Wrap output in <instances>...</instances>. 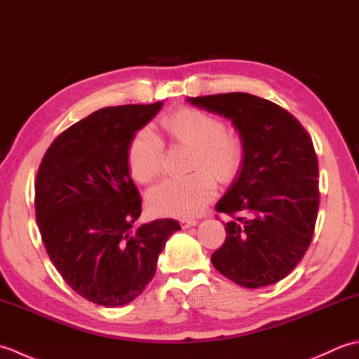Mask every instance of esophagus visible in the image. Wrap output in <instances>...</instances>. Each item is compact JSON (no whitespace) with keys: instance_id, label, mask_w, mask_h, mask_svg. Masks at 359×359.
Here are the masks:
<instances>
[{"instance_id":"esophagus-1","label":"esophagus","mask_w":359,"mask_h":359,"mask_svg":"<svg viewBox=\"0 0 359 359\" xmlns=\"http://www.w3.org/2000/svg\"><path fill=\"white\" fill-rule=\"evenodd\" d=\"M180 225L182 228H191L194 225H197L196 219H180Z\"/></svg>"}]
</instances>
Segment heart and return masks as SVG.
Listing matches in <instances>:
<instances>
[{
	"instance_id": "obj_1",
	"label": "heart",
	"mask_w": 359,
	"mask_h": 359,
	"mask_svg": "<svg viewBox=\"0 0 359 359\" xmlns=\"http://www.w3.org/2000/svg\"><path fill=\"white\" fill-rule=\"evenodd\" d=\"M160 129L170 143L193 148L185 177L166 179L147 196L149 210L157 216L189 217L207 207L216 194V175L230 182L242 170L245 147L242 137L226 129L222 118L194 108H182L160 120ZM128 170L139 184H151L163 171V143L148 128L139 129L129 140Z\"/></svg>"
}]
</instances>
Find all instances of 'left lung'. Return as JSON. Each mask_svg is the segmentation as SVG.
I'll use <instances>...</instances> for the list:
<instances>
[{
  "label": "left lung",
  "mask_w": 359,
  "mask_h": 359,
  "mask_svg": "<svg viewBox=\"0 0 359 359\" xmlns=\"http://www.w3.org/2000/svg\"><path fill=\"white\" fill-rule=\"evenodd\" d=\"M188 102L230 118L245 147L238 179L216 203L231 220L211 262L238 285L276 284L301 262L315 233L319 172L311 137L288 111L251 94Z\"/></svg>",
  "instance_id": "left-lung-1"
}]
</instances>
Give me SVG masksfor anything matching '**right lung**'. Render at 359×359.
<instances>
[{"label":"right lung","mask_w":359,"mask_h":359,"mask_svg":"<svg viewBox=\"0 0 359 359\" xmlns=\"http://www.w3.org/2000/svg\"><path fill=\"white\" fill-rule=\"evenodd\" d=\"M160 108L162 102L98 109L60 134L38 168L35 217L46 251L66 284L98 306L135 299L180 230L174 219L134 228L142 197L129 175L128 144Z\"/></svg>","instance_id":"right-lung-1"}]
</instances>
